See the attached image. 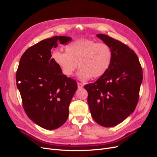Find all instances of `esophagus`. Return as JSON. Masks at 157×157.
I'll return each instance as SVG.
<instances>
[{"instance_id":"esophagus-1","label":"esophagus","mask_w":157,"mask_h":157,"mask_svg":"<svg viewBox=\"0 0 157 157\" xmlns=\"http://www.w3.org/2000/svg\"><path fill=\"white\" fill-rule=\"evenodd\" d=\"M77 85H78V89L82 88H83V86H84L83 84H82V83H80V82H78Z\"/></svg>"}]
</instances>
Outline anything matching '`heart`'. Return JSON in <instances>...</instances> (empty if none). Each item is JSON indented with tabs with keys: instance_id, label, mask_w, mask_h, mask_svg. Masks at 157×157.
<instances>
[{
	"instance_id": "1",
	"label": "heart",
	"mask_w": 157,
	"mask_h": 157,
	"mask_svg": "<svg viewBox=\"0 0 157 157\" xmlns=\"http://www.w3.org/2000/svg\"><path fill=\"white\" fill-rule=\"evenodd\" d=\"M52 59L65 77L73 76L78 67V78L82 80L101 77L111 63L112 50L108 44L91 39L74 40L65 47V53L55 51Z\"/></svg>"
}]
</instances>
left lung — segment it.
<instances>
[{"instance_id": "1", "label": "left lung", "mask_w": 157, "mask_h": 157, "mask_svg": "<svg viewBox=\"0 0 157 157\" xmlns=\"http://www.w3.org/2000/svg\"><path fill=\"white\" fill-rule=\"evenodd\" d=\"M96 36L111 48V63L105 74L84 88L93 119L102 126L113 127L134 111L143 72L137 55L128 46L106 35Z\"/></svg>"}]
</instances>
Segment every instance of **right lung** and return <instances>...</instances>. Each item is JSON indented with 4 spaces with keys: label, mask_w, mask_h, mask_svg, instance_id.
Wrapping results in <instances>:
<instances>
[{
    "label": "right lung",
    "mask_w": 157,
    "mask_h": 157,
    "mask_svg": "<svg viewBox=\"0 0 157 157\" xmlns=\"http://www.w3.org/2000/svg\"><path fill=\"white\" fill-rule=\"evenodd\" d=\"M72 39L55 36L28 48L21 56L16 73L17 88L30 119L46 130L62 126L69 116V106L77 89L75 80L61 73L51 58V50Z\"/></svg>",
    "instance_id": "1"
}]
</instances>
